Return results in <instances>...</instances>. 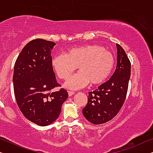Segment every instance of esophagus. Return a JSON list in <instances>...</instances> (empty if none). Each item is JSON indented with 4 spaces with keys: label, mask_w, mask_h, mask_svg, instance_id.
<instances>
[{
    "label": "esophagus",
    "mask_w": 153,
    "mask_h": 153,
    "mask_svg": "<svg viewBox=\"0 0 153 153\" xmlns=\"http://www.w3.org/2000/svg\"><path fill=\"white\" fill-rule=\"evenodd\" d=\"M75 93L74 91H68V94H69V96H72L73 95H74Z\"/></svg>",
    "instance_id": "34e87169"
}]
</instances>
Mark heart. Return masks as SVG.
<instances>
[{
	"label": "heart",
	"instance_id": "1",
	"mask_svg": "<svg viewBox=\"0 0 153 153\" xmlns=\"http://www.w3.org/2000/svg\"><path fill=\"white\" fill-rule=\"evenodd\" d=\"M52 65L59 78L66 79L77 69L79 71L71 76L65 86L70 89H78L91 83L100 85L112 73L115 58L111 52L98 45H86L68 50L67 54L53 57Z\"/></svg>",
	"mask_w": 153,
	"mask_h": 153
}]
</instances>
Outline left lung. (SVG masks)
<instances>
[{"label":"left lung","mask_w":153,"mask_h":153,"mask_svg":"<svg viewBox=\"0 0 153 153\" xmlns=\"http://www.w3.org/2000/svg\"><path fill=\"white\" fill-rule=\"evenodd\" d=\"M117 67L108 81L88 93L83 115L93 124L110 121L119 113L124 103L131 77V65L124 49L117 44Z\"/></svg>","instance_id":"left-lung-1"}]
</instances>
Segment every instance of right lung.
Wrapping results in <instances>:
<instances>
[{
	"instance_id": "add662e5",
	"label": "right lung",
	"mask_w": 153,
	"mask_h": 153,
	"mask_svg": "<svg viewBox=\"0 0 153 153\" xmlns=\"http://www.w3.org/2000/svg\"><path fill=\"white\" fill-rule=\"evenodd\" d=\"M56 43L44 39L33 40L25 46L16 60L13 83L17 104L25 117L45 126L60 115L67 99L65 88L56 81L51 50Z\"/></svg>"
}]
</instances>
